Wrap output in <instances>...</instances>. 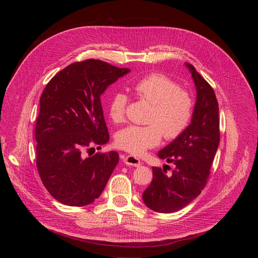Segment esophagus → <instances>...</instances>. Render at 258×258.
<instances>
[{"label":"esophagus","instance_id":"obj_1","mask_svg":"<svg viewBox=\"0 0 258 258\" xmlns=\"http://www.w3.org/2000/svg\"><path fill=\"white\" fill-rule=\"evenodd\" d=\"M123 162H124L126 165L136 166V167H138V166H140V165L142 164L139 158H137V157H135V156H132V155L125 156L124 159H123Z\"/></svg>","mask_w":258,"mask_h":258}]
</instances>
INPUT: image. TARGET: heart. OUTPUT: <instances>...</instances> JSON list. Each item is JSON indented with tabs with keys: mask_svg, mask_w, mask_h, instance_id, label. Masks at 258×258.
<instances>
[{
	"mask_svg": "<svg viewBox=\"0 0 258 258\" xmlns=\"http://www.w3.org/2000/svg\"><path fill=\"white\" fill-rule=\"evenodd\" d=\"M138 98L147 101L152 108L147 117L148 125H130L116 135L120 149L133 156H141L158 146L162 136L172 141L180 137L191 123L194 99L191 93L162 73H151L133 86ZM127 96L121 92L112 95L108 113L114 122L124 120Z\"/></svg>",
	"mask_w": 258,
	"mask_h": 258,
	"instance_id": "obj_1",
	"label": "heart"
}]
</instances>
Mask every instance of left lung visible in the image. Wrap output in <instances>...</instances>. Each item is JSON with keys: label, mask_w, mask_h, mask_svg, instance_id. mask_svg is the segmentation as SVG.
Here are the masks:
<instances>
[{"label": "left lung", "mask_w": 258, "mask_h": 258, "mask_svg": "<svg viewBox=\"0 0 258 258\" xmlns=\"http://www.w3.org/2000/svg\"><path fill=\"white\" fill-rule=\"evenodd\" d=\"M186 65L197 91L191 124L158 152L159 158L175 165L174 169L167 173L165 167L153 166V179L143 193L146 206L161 213L177 211L200 195L219 144L218 103L214 91L193 65Z\"/></svg>", "instance_id": "8db88e82"}]
</instances>
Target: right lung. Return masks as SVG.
I'll list each match as a JSON object with an SVG mask.
<instances>
[{
	"mask_svg": "<svg viewBox=\"0 0 258 258\" xmlns=\"http://www.w3.org/2000/svg\"><path fill=\"white\" fill-rule=\"evenodd\" d=\"M128 68L87 59L75 62L47 84L36 118V167L48 192L68 206L93 203L118 163L115 151L97 152L109 141L100 97ZM95 153V152H94Z\"/></svg>",
	"mask_w": 258,
	"mask_h": 258,
	"instance_id": "obj_1",
	"label": "right lung"
}]
</instances>
